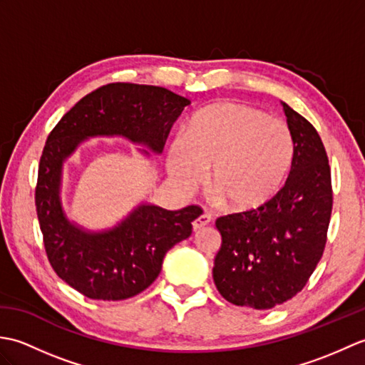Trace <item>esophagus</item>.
Listing matches in <instances>:
<instances>
[{
	"mask_svg": "<svg viewBox=\"0 0 365 365\" xmlns=\"http://www.w3.org/2000/svg\"><path fill=\"white\" fill-rule=\"evenodd\" d=\"M210 222H212V215L202 213L200 216H197L195 221H192V229L197 232V230H200L202 227L208 226V224H210Z\"/></svg>",
	"mask_w": 365,
	"mask_h": 365,
	"instance_id": "esophagus-1",
	"label": "esophagus"
}]
</instances>
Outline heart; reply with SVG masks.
I'll use <instances>...</instances> for the list:
<instances>
[{
    "label": "heart",
    "mask_w": 365,
    "mask_h": 365,
    "mask_svg": "<svg viewBox=\"0 0 365 365\" xmlns=\"http://www.w3.org/2000/svg\"><path fill=\"white\" fill-rule=\"evenodd\" d=\"M294 144L285 122L251 105H208L190 120L185 136L169 149L168 169L185 188L210 183L238 212L259 208L282 188L292 168Z\"/></svg>",
    "instance_id": "heart-1"
}]
</instances>
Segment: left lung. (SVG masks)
I'll return each instance as SVG.
<instances>
[{
	"instance_id": "obj_1",
	"label": "left lung",
	"mask_w": 365,
	"mask_h": 365,
	"mask_svg": "<svg viewBox=\"0 0 365 365\" xmlns=\"http://www.w3.org/2000/svg\"><path fill=\"white\" fill-rule=\"evenodd\" d=\"M294 153L284 187L259 208L220 216L213 281L224 299L257 311L304 289L320 262L332 212L331 168L320 135L282 103Z\"/></svg>"
}]
</instances>
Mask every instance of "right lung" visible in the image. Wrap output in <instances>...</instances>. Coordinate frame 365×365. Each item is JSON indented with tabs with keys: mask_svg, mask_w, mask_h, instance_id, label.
I'll use <instances>...</instances> for the list:
<instances>
[{
	"mask_svg": "<svg viewBox=\"0 0 365 365\" xmlns=\"http://www.w3.org/2000/svg\"><path fill=\"white\" fill-rule=\"evenodd\" d=\"M190 103L160 86L111 83L83 97L48 135L38 163L37 218L54 273L84 297L119 301L145 290L158 277L166 252L191 235L202 208L170 212L143 204L119 226L86 232L66 218L61 205L64 160L92 136L119 135L161 153L170 127Z\"/></svg>",
	"mask_w": 365,
	"mask_h": 365,
	"instance_id": "add662e5",
	"label": "right lung"
}]
</instances>
